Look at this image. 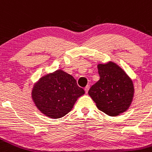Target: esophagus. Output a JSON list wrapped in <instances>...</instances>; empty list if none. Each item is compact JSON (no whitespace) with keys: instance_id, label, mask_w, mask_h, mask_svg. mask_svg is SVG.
Masks as SVG:
<instances>
[{"instance_id":"34e87169","label":"esophagus","mask_w":152,"mask_h":152,"mask_svg":"<svg viewBox=\"0 0 152 152\" xmlns=\"http://www.w3.org/2000/svg\"><path fill=\"white\" fill-rule=\"evenodd\" d=\"M89 89H90V85H87L85 87V88H84V90H85V92L86 93H87V92H88V90H89Z\"/></svg>"}]
</instances>
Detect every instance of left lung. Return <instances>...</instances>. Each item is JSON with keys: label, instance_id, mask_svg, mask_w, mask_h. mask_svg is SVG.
<instances>
[{"label": "left lung", "instance_id": "8db88e82", "mask_svg": "<svg viewBox=\"0 0 152 152\" xmlns=\"http://www.w3.org/2000/svg\"><path fill=\"white\" fill-rule=\"evenodd\" d=\"M100 79L89 90V95L100 111L116 116L126 111L133 96V84L130 77L114 62L99 64Z\"/></svg>", "mask_w": 152, "mask_h": 152}]
</instances>
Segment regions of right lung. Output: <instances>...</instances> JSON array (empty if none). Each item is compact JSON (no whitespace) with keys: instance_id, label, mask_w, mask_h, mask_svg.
<instances>
[{"instance_id":"1","label":"right lung","mask_w":152,"mask_h":152,"mask_svg":"<svg viewBox=\"0 0 152 152\" xmlns=\"http://www.w3.org/2000/svg\"><path fill=\"white\" fill-rule=\"evenodd\" d=\"M84 94L72 75L62 70L41 77L32 90V98L39 110L51 118L69 113L77 99Z\"/></svg>"}]
</instances>
